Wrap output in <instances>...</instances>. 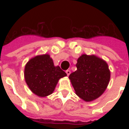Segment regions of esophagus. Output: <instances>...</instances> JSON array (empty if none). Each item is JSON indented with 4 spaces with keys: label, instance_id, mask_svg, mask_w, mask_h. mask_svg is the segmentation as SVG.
<instances>
[{
    "label": "esophagus",
    "instance_id": "obj_1",
    "mask_svg": "<svg viewBox=\"0 0 129 129\" xmlns=\"http://www.w3.org/2000/svg\"><path fill=\"white\" fill-rule=\"evenodd\" d=\"M66 73L68 76H69V75H70L71 74V72H70V70H68L66 71Z\"/></svg>",
    "mask_w": 129,
    "mask_h": 129
}]
</instances>
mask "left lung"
Returning a JSON list of instances; mask_svg holds the SVG:
<instances>
[{
  "instance_id": "left-lung-1",
  "label": "left lung",
  "mask_w": 129,
  "mask_h": 129,
  "mask_svg": "<svg viewBox=\"0 0 129 129\" xmlns=\"http://www.w3.org/2000/svg\"><path fill=\"white\" fill-rule=\"evenodd\" d=\"M77 70L69 76L76 94L90 102L102 95L108 86L110 72L107 63L94 55H82L77 61Z\"/></svg>"
}]
</instances>
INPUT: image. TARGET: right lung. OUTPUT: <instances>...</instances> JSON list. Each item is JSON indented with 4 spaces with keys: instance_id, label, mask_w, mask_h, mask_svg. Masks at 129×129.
<instances>
[{
    "instance_id": "add662e5",
    "label": "right lung",
    "mask_w": 129,
    "mask_h": 129,
    "mask_svg": "<svg viewBox=\"0 0 129 129\" xmlns=\"http://www.w3.org/2000/svg\"><path fill=\"white\" fill-rule=\"evenodd\" d=\"M24 76L31 92L45 97L52 94L59 80L67 74L59 66H55L49 55L44 54L34 57L27 63Z\"/></svg>"
}]
</instances>
